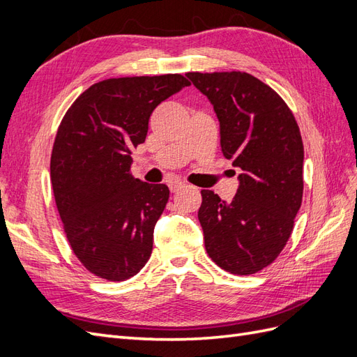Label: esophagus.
Returning a JSON list of instances; mask_svg holds the SVG:
<instances>
[{
  "mask_svg": "<svg viewBox=\"0 0 357 357\" xmlns=\"http://www.w3.org/2000/svg\"><path fill=\"white\" fill-rule=\"evenodd\" d=\"M168 186H169L171 192H178L181 188H185V183L180 180H172V181H169Z\"/></svg>",
  "mask_w": 357,
  "mask_h": 357,
  "instance_id": "esophagus-1",
  "label": "esophagus"
}]
</instances>
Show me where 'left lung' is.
Wrapping results in <instances>:
<instances>
[{
    "label": "left lung",
    "mask_w": 357,
    "mask_h": 357,
    "mask_svg": "<svg viewBox=\"0 0 357 357\" xmlns=\"http://www.w3.org/2000/svg\"><path fill=\"white\" fill-rule=\"evenodd\" d=\"M186 75L213 104L223 156L241 169L231 202L201 190L205 250L225 271L250 275L275 261L294 231L304 190L299 128L282 96L252 74Z\"/></svg>",
    "instance_id": "left-lung-1"
}]
</instances>
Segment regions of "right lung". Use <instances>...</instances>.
Returning <instances> with one entry per match:
<instances>
[{"label":"right lung","mask_w":357,"mask_h":357,"mask_svg":"<svg viewBox=\"0 0 357 357\" xmlns=\"http://www.w3.org/2000/svg\"><path fill=\"white\" fill-rule=\"evenodd\" d=\"M190 83L181 74L107 79L73 102L58 128L50 180L67 240L83 266L109 282L139 273L169 198L131 174L156 107Z\"/></svg>","instance_id":"right-lung-1"}]
</instances>
